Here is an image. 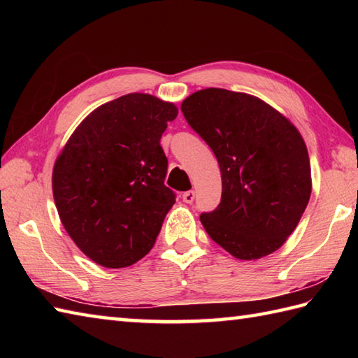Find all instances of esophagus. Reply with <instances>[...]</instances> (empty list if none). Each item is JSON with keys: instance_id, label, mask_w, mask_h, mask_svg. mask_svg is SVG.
<instances>
[{"instance_id": "34e87169", "label": "esophagus", "mask_w": 358, "mask_h": 358, "mask_svg": "<svg viewBox=\"0 0 358 358\" xmlns=\"http://www.w3.org/2000/svg\"><path fill=\"white\" fill-rule=\"evenodd\" d=\"M181 199H183L185 203H192L194 199H195V192L194 191H187V192L183 194V196H181Z\"/></svg>"}]
</instances>
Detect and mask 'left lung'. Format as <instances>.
<instances>
[{"instance_id": "1", "label": "left lung", "mask_w": 358, "mask_h": 358, "mask_svg": "<svg viewBox=\"0 0 358 358\" xmlns=\"http://www.w3.org/2000/svg\"><path fill=\"white\" fill-rule=\"evenodd\" d=\"M181 112L222 172V201L200 215L209 237L238 260L272 254L294 232L313 191L303 136L260 98L226 89L199 90Z\"/></svg>"}]
</instances>
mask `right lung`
<instances>
[{"instance_id": "1", "label": "right lung", "mask_w": 358, "mask_h": 358, "mask_svg": "<svg viewBox=\"0 0 358 358\" xmlns=\"http://www.w3.org/2000/svg\"><path fill=\"white\" fill-rule=\"evenodd\" d=\"M175 104L127 94L81 121L58 155L53 200L66 232L104 268H126L154 248L175 194L164 186L159 140Z\"/></svg>"}]
</instances>
